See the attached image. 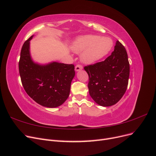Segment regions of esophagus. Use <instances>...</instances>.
Segmentation results:
<instances>
[{"mask_svg": "<svg viewBox=\"0 0 156 156\" xmlns=\"http://www.w3.org/2000/svg\"><path fill=\"white\" fill-rule=\"evenodd\" d=\"M75 71H76V72H79V71H80V70H81V69H83V66L81 65H80V64H77L76 66H75Z\"/></svg>", "mask_w": 156, "mask_h": 156, "instance_id": "1", "label": "esophagus"}]
</instances>
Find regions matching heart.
I'll return each mask as SVG.
<instances>
[{
  "mask_svg": "<svg viewBox=\"0 0 156 156\" xmlns=\"http://www.w3.org/2000/svg\"><path fill=\"white\" fill-rule=\"evenodd\" d=\"M114 43L109 37L98 35H86L78 37L74 41L72 50L81 55L82 62L91 64L103 58L110 53Z\"/></svg>",
  "mask_w": 156,
  "mask_h": 156,
  "instance_id": "1",
  "label": "heart"
}]
</instances>
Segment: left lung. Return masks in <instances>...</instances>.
I'll return each instance as SVG.
<instances>
[{
  "instance_id": "8db88e82",
  "label": "left lung",
  "mask_w": 156,
  "mask_h": 156,
  "mask_svg": "<svg viewBox=\"0 0 156 156\" xmlns=\"http://www.w3.org/2000/svg\"><path fill=\"white\" fill-rule=\"evenodd\" d=\"M84 69L89 77V94L98 105L112 106L124 96L128 84L129 64L126 50L119 41L104 61Z\"/></svg>"
}]
</instances>
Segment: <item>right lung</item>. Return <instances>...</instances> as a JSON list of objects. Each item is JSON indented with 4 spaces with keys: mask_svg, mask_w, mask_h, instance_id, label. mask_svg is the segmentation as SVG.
Listing matches in <instances>:
<instances>
[{
    "mask_svg": "<svg viewBox=\"0 0 156 156\" xmlns=\"http://www.w3.org/2000/svg\"><path fill=\"white\" fill-rule=\"evenodd\" d=\"M32 36L21 51L19 70L27 94L38 104L49 108L57 107L67 100L71 83L75 76L73 64L52 62L40 64L32 60L30 53Z\"/></svg>",
    "mask_w": 156,
    "mask_h": 156,
    "instance_id": "1",
    "label": "right lung"
}]
</instances>
